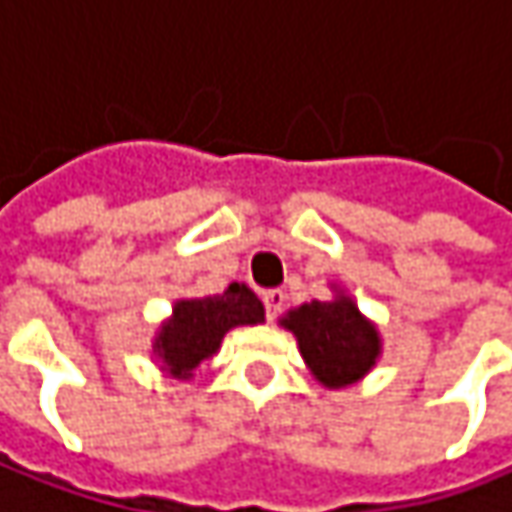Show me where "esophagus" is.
I'll use <instances>...</instances> for the list:
<instances>
[{
  "label": "esophagus",
  "mask_w": 512,
  "mask_h": 512,
  "mask_svg": "<svg viewBox=\"0 0 512 512\" xmlns=\"http://www.w3.org/2000/svg\"><path fill=\"white\" fill-rule=\"evenodd\" d=\"M262 300H265V317L274 323L276 317L282 314V306H285V294H282V291H268Z\"/></svg>",
  "instance_id": "34e87169"
}]
</instances>
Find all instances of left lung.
Returning a JSON list of instances; mask_svg holds the SVG:
<instances>
[{
    "label": "left lung",
    "mask_w": 512,
    "mask_h": 512,
    "mask_svg": "<svg viewBox=\"0 0 512 512\" xmlns=\"http://www.w3.org/2000/svg\"><path fill=\"white\" fill-rule=\"evenodd\" d=\"M294 335L300 352L326 387H347L358 382L379 358V332L361 317L349 297L332 303L311 300L282 320Z\"/></svg>",
    "instance_id": "left-lung-1"
}]
</instances>
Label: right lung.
<instances>
[{
  "instance_id": "right-lung-1",
  "label": "right lung",
  "mask_w": 512,
  "mask_h": 512,
  "mask_svg": "<svg viewBox=\"0 0 512 512\" xmlns=\"http://www.w3.org/2000/svg\"><path fill=\"white\" fill-rule=\"evenodd\" d=\"M262 320H265V309L259 297L247 285L233 282L224 294L203 297V300H180L154 349L165 361L171 376L189 379L192 370L218 349L221 338L233 326H247V323L253 326Z\"/></svg>"
}]
</instances>
